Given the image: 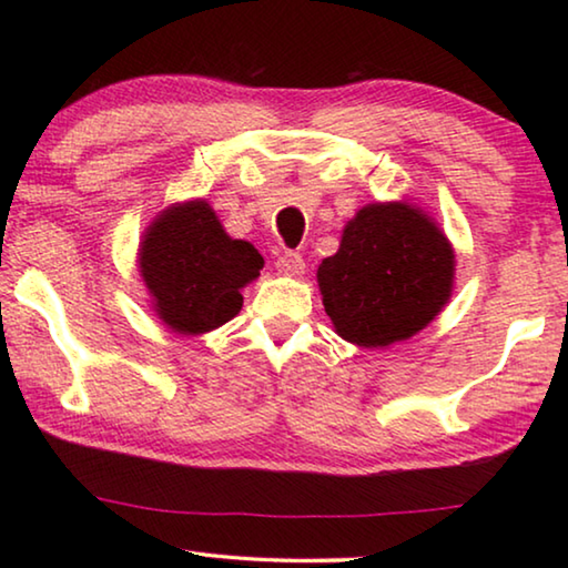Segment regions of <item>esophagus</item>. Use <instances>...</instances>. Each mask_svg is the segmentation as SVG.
<instances>
[{
  "label": "esophagus",
  "instance_id": "esophagus-1",
  "mask_svg": "<svg viewBox=\"0 0 568 568\" xmlns=\"http://www.w3.org/2000/svg\"><path fill=\"white\" fill-rule=\"evenodd\" d=\"M275 267H277V273H281V275L297 277V275L305 273V261H303V255L287 253V250H285V253H283L281 257H277Z\"/></svg>",
  "mask_w": 568,
  "mask_h": 568
}]
</instances>
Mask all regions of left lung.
Returning <instances> with one entry per match:
<instances>
[{"mask_svg":"<svg viewBox=\"0 0 568 568\" xmlns=\"http://www.w3.org/2000/svg\"><path fill=\"white\" fill-rule=\"evenodd\" d=\"M454 277V245L408 200L361 207L343 227L338 253L318 265L335 333L361 348H386L426 328L450 301Z\"/></svg>","mask_w":568,"mask_h":568,"instance_id":"obj_1","label":"left lung"}]
</instances>
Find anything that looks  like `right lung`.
I'll return each mask as SVG.
<instances>
[{
	"instance_id": "1",
	"label": "right lung",
	"mask_w": 568,
	"mask_h": 568,
	"mask_svg": "<svg viewBox=\"0 0 568 568\" xmlns=\"http://www.w3.org/2000/svg\"><path fill=\"white\" fill-rule=\"evenodd\" d=\"M138 267L162 325L178 335H203L240 313V291L261 277L263 257L245 240L230 237L213 205L195 197L152 220Z\"/></svg>"
}]
</instances>
